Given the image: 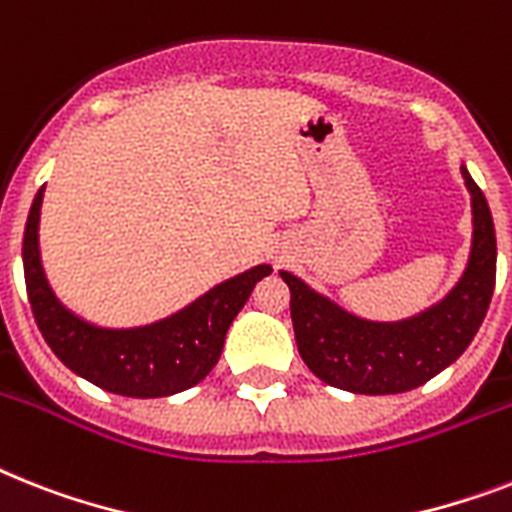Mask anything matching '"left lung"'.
Segmentation results:
<instances>
[{
  "label": "left lung",
  "mask_w": 512,
  "mask_h": 512,
  "mask_svg": "<svg viewBox=\"0 0 512 512\" xmlns=\"http://www.w3.org/2000/svg\"><path fill=\"white\" fill-rule=\"evenodd\" d=\"M471 194V255L447 297L402 321H368L302 278L278 270L292 292L297 350L323 384L352 394H400L426 384L468 350L484 321L497 276V239L484 191L460 165Z\"/></svg>",
  "instance_id": "obj_1"
}]
</instances>
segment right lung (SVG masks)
<instances>
[{"mask_svg":"<svg viewBox=\"0 0 512 512\" xmlns=\"http://www.w3.org/2000/svg\"><path fill=\"white\" fill-rule=\"evenodd\" d=\"M44 186L33 197L23 234L28 302L41 336L70 371L123 397H170L199 384L218 363L228 326L270 265H255L215 284L168 318L131 328L97 326L57 299L41 265L39 220Z\"/></svg>","mask_w":512,"mask_h":512,"instance_id":"add662e5","label":"right lung"}]
</instances>
